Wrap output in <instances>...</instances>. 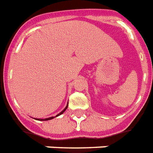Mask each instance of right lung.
Wrapping results in <instances>:
<instances>
[{
  "instance_id": "obj_1",
  "label": "right lung",
  "mask_w": 153,
  "mask_h": 153,
  "mask_svg": "<svg viewBox=\"0 0 153 153\" xmlns=\"http://www.w3.org/2000/svg\"><path fill=\"white\" fill-rule=\"evenodd\" d=\"M68 105H67V106H66V108H64V110H63V111H61V112H60V113H59V114H58V115H56V116H58V115H61V114H63V113H64V111H65V110H66V109L68 108ZM53 118H55V117H53H53H49V118H47V119H38H38H36V120H40V121H46V120H53Z\"/></svg>"
}]
</instances>
